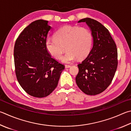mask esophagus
Segmentation results:
<instances>
[{
    "label": "esophagus",
    "mask_w": 131,
    "mask_h": 131,
    "mask_svg": "<svg viewBox=\"0 0 131 131\" xmlns=\"http://www.w3.org/2000/svg\"><path fill=\"white\" fill-rule=\"evenodd\" d=\"M71 67V65H65V68H69Z\"/></svg>",
    "instance_id": "obj_1"
}]
</instances>
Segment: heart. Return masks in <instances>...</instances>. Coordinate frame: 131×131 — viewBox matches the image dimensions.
<instances>
[{"mask_svg": "<svg viewBox=\"0 0 131 131\" xmlns=\"http://www.w3.org/2000/svg\"><path fill=\"white\" fill-rule=\"evenodd\" d=\"M92 35L84 27L64 26L54 34V38L46 41L47 50L56 59H61L65 50H68L62 58L63 62L69 63L77 58H85L90 51Z\"/></svg>", "mask_w": 131, "mask_h": 131, "instance_id": "b5f03b06", "label": "heart"}]
</instances>
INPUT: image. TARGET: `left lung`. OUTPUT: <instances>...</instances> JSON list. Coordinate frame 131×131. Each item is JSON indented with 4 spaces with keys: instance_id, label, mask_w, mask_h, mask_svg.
<instances>
[{
    "instance_id": "obj_1",
    "label": "left lung",
    "mask_w": 131,
    "mask_h": 131,
    "mask_svg": "<svg viewBox=\"0 0 131 131\" xmlns=\"http://www.w3.org/2000/svg\"><path fill=\"white\" fill-rule=\"evenodd\" d=\"M78 22L89 26L93 45L87 57L78 65L76 84L84 93L96 95L112 82L117 68V49L108 30L98 21L86 18Z\"/></svg>"
}]
</instances>
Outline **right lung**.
Returning <instances> with one entry per match:
<instances>
[{
    "instance_id": "obj_1",
    "label": "right lung",
    "mask_w": 131,
    "mask_h": 131,
    "mask_svg": "<svg viewBox=\"0 0 131 131\" xmlns=\"http://www.w3.org/2000/svg\"><path fill=\"white\" fill-rule=\"evenodd\" d=\"M51 28L48 21L35 20L22 31L14 46L18 81L26 93L38 98L49 96L56 89L65 69L47 50L46 38Z\"/></svg>"
}]
</instances>
